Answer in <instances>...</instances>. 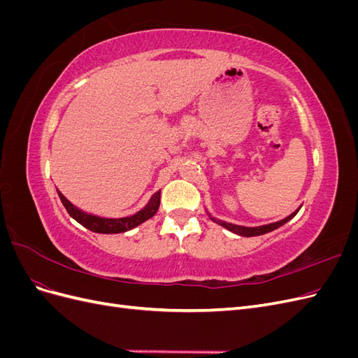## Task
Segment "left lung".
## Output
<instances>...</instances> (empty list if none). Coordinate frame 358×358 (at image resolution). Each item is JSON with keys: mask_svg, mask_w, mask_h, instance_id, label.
<instances>
[{"mask_svg": "<svg viewBox=\"0 0 358 358\" xmlns=\"http://www.w3.org/2000/svg\"><path fill=\"white\" fill-rule=\"evenodd\" d=\"M300 208H301V206H300ZM300 208H299L297 210L292 212L291 215H288L287 218H284V220L276 221V222H272V224H266V225H258V227H243V225H236V224H231V222H225V221H221V220H216V218H213V216H212L208 210H206V212H208L209 218H210L213 222L220 224L221 227H224V229H227L229 231H231V233H234V234L243 236V237H252V236H262V234L270 233V231H273V230L279 229V227H282V225H284V224H287L289 220L294 218V216L297 215V212L300 210Z\"/></svg>", "mask_w": 358, "mask_h": 358, "instance_id": "8db88e82", "label": "left lung"}]
</instances>
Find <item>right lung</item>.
Segmentation results:
<instances>
[{"instance_id":"add662e5","label":"right lung","mask_w":358,"mask_h":358,"mask_svg":"<svg viewBox=\"0 0 358 358\" xmlns=\"http://www.w3.org/2000/svg\"><path fill=\"white\" fill-rule=\"evenodd\" d=\"M58 196L64 204V208L67 209L71 218L78 221L79 224H82L85 229H88L94 233L116 234V233H125L128 230H133L134 227L143 224L149 218H152L159 208L161 191H157L154 196L150 197V200L148 201V204L142 210H138L134 215L124 216V218H106V216L88 213V212L79 209L78 206H74L71 201H69L66 197L62 196L61 191H58Z\"/></svg>"}]
</instances>
